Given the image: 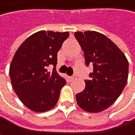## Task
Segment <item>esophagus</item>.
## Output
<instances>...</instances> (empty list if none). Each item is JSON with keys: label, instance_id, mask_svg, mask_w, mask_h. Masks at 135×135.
<instances>
[{"label": "esophagus", "instance_id": "esophagus-1", "mask_svg": "<svg viewBox=\"0 0 135 135\" xmlns=\"http://www.w3.org/2000/svg\"><path fill=\"white\" fill-rule=\"evenodd\" d=\"M68 78H69V80H70V81H74V79H76V77H75V76H73V77H69Z\"/></svg>", "mask_w": 135, "mask_h": 135}]
</instances>
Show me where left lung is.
<instances>
[{"label": "left lung", "mask_w": 135, "mask_h": 135, "mask_svg": "<svg viewBox=\"0 0 135 135\" xmlns=\"http://www.w3.org/2000/svg\"><path fill=\"white\" fill-rule=\"evenodd\" d=\"M74 36L84 52L85 64L94 71L85 87L76 94L79 107L89 113L107 110L117 100L127 85L128 61L119 48L104 34L95 31L76 32Z\"/></svg>", "instance_id": "8db88e82"}]
</instances>
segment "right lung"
I'll use <instances>...</instances> for the list:
<instances>
[{
	"label": "right lung",
	"instance_id": "right-lung-1",
	"mask_svg": "<svg viewBox=\"0 0 135 135\" xmlns=\"http://www.w3.org/2000/svg\"><path fill=\"white\" fill-rule=\"evenodd\" d=\"M68 32L41 30L28 37L17 49L9 67L12 86L21 102L41 113L57 104L65 80L56 71L57 55ZM53 64L52 73L47 66Z\"/></svg>",
	"mask_w": 135,
	"mask_h": 135
}]
</instances>
